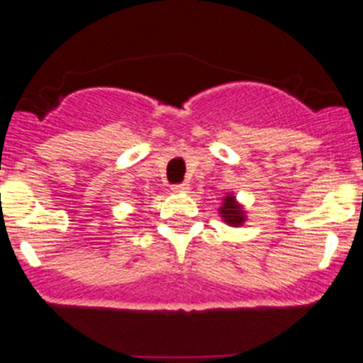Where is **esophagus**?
Masks as SVG:
<instances>
[{
    "instance_id": "obj_1",
    "label": "esophagus",
    "mask_w": 363,
    "mask_h": 363,
    "mask_svg": "<svg viewBox=\"0 0 363 363\" xmlns=\"http://www.w3.org/2000/svg\"><path fill=\"white\" fill-rule=\"evenodd\" d=\"M186 189H188V184H186V182H182V184H175L174 188H172V191H174V193H184Z\"/></svg>"
}]
</instances>
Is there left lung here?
<instances>
[{
  "mask_svg": "<svg viewBox=\"0 0 363 363\" xmlns=\"http://www.w3.org/2000/svg\"><path fill=\"white\" fill-rule=\"evenodd\" d=\"M219 214L225 219V223H228L230 226H239L246 221V212H244L242 205L237 203L235 196H225L223 199L221 207H219Z\"/></svg>",
  "mask_w": 363,
  "mask_h": 363,
  "instance_id": "left-lung-1",
  "label": "left lung"
}]
</instances>
